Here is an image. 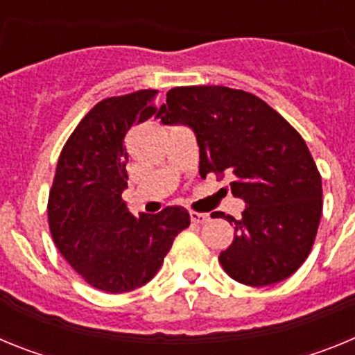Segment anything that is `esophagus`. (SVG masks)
<instances>
[{"label":"esophagus","mask_w":355,"mask_h":355,"mask_svg":"<svg viewBox=\"0 0 355 355\" xmlns=\"http://www.w3.org/2000/svg\"><path fill=\"white\" fill-rule=\"evenodd\" d=\"M190 220H192L193 224H205V222L209 220V215H208V213L192 211V213H190Z\"/></svg>","instance_id":"obj_1"}]
</instances>
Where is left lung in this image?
<instances>
[{
  "label": "left lung",
  "mask_w": 355,
  "mask_h": 355,
  "mask_svg": "<svg viewBox=\"0 0 355 355\" xmlns=\"http://www.w3.org/2000/svg\"><path fill=\"white\" fill-rule=\"evenodd\" d=\"M156 117L187 124L200 149L199 172L229 174L231 193L245 200L233 243L218 261L231 279L266 286L299 270L322 218V175L290 122L254 94L220 85L175 87Z\"/></svg>",
  "instance_id": "obj_1"
}]
</instances>
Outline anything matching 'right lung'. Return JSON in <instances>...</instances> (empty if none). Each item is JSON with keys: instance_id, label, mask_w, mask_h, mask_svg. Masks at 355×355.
I'll list each match as a JSON object with an SVG mask.
<instances>
[{"instance_id": "right-lung-1", "label": "right lung", "mask_w": 355, "mask_h": 355, "mask_svg": "<svg viewBox=\"0 0 355 355\" xmlns=\"http://www.w3.org/2000/svg\"><path fill=\"white\" fill-rule=\"evenodd\" d=\"M158 90L106 97L80 121L56 163L48 222L56 249L83 281L124 293L155 277L172 241L190 225L183 206L135 216L128 188L124 137L156 114Z\"/></svg>"}]
</instances>
